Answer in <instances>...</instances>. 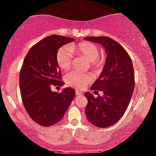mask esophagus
<instances>
[{"instance_id": "1", "label": "esophagus", "mask_w": 156, "mask_h": 156, "mask_svg": "<svg viewBox=\"0 0 156 156\" xmlns=\"http://www.w3.org/2000/svg\"><path fill=\"white\" fill-rule=\"evenodd\" d=\"M76 96H83V93H81L80 91H78V90H76Z\"/></svg>"}]
</instances>
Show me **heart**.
Wrapping results in <instances>:
<instances>
[{"mask_svg": "<svg viewBox=\"0 0 156 156\" xmlns=\"http://www.w3.org/2000/svg\"><path fill=\"white\" fill-rule=\"evenodd\" d=\"M73 53L83 56L91 62L94 68L102 67L105 64V59L99 55V48L97 44L89 41H84L78 44H71L70 47L66 46L58 51L57 61L59 68L67 71L72 67ZM66 83L69 86L77 89H81L92 81V77L89 74H83L77 71L69 73L65 77Z\"/></svg>", "mask_w": 156, "mask_h": 156, "instance_id": "heart-1", "label": "heart"}]
</instances>
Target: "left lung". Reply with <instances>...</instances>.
<instances>
[{"label":"left lung","mask_w":156,"mask_h":156,"mask_svg":"<svg viewBox=\"0 0 156 156\" xmlns=\"http://www.w3.org/2000/svg\"><path fill=\"white\" fill-rule=\"evenodd\" d=\"M85 40L102 45L107 54L102 72L91 90L103 91L102 97L85 93L88 121L99 128L115 124L128 108L134 89V71L129 54L121 44L107 36L87 37Z\"/></svg>","instance_id":"obj_1"}]
</instances>
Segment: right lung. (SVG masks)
<instances>
[{"label": "right lung", "instance_id": "1", "mask_svg": "<svg viewBox=\"0 0 156 156\" xmlns=\"http://www.w3.org/2000/svg\"><path fill=\"white\" fill-rule=\"evenodd\" d=\"M75 39L51 35L32 46L24 58L20 73V87L24 107L37 124L50 126L63 118L74 99L75 90L65 88L54 92L52 86H62V74L57 61L60 47Z\"/></svg>", "mask_w": 156, "mask_h": 156}]
</instances>
